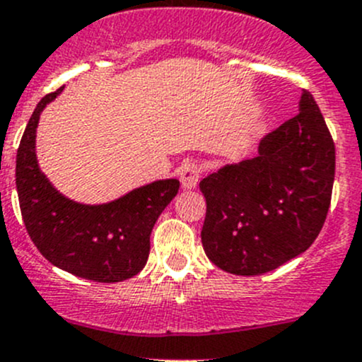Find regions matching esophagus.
I'll list each match as a JSON object with an SVG mask.
<instances>
[{"label": "esophagus", "mask_w": 362, "mask_h": 362, "mask_svg": "<svg viewBox=\"0 0 362 362\" xmlns=\"http://www.w3.org/2000/svg\"><path fill=\"white\" fill-rule=\"evenodd\" d=\"M200 173H202V170H200V165L197 162L185 163V165H182V169H181V173H180L182 188H186V189L195 188V186L199 185Z\"/></svg>", "instance_id": "esophagus-1"}]
</instances>
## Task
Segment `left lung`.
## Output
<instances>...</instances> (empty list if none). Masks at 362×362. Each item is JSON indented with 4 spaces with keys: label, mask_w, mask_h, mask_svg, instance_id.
I'll list each match as a JSON object with an SVG mask.
<instances>
[{
    "label": "left lung",
    "mask_w": 362,
    "mask_h": 362,
    "mask_svg": "<svg viewBox=\"0 0 362 362\" xmlns=\"http://www.w3.org/2000/svg\"><path fill=\"white\" fill-rule=\"evenodd\" d=\"M333 181V137L303 90L300 113L264 137L258 156L200 181L207 258L235 275H262L296 258L322 230Z\"/></svg>",
    "instance_id": "8db88e82"
}]
</instances>
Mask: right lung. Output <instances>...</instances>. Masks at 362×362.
Instances as JSON below:
<instances>
[{
  "label": "right lung",
  "instance_id": "obj_1",
  "mask_svg": "<svg viewBox=\"0 0 362 362\" xmlns=\"http://www.w3.org/2000/svg\"><path fill=\"white\" fill-rule=\"evenodd\" d=\"M61 90L40 100L18 144L15 182L25 230L55 267L88 281H125L146 264L151 230L180 181L151 182L104 206H81L62 197L40 170L35 153L40 115Z\"/></svg>",
  "mask_w": 362,
  "mask_h": 362
}]
</instances>
